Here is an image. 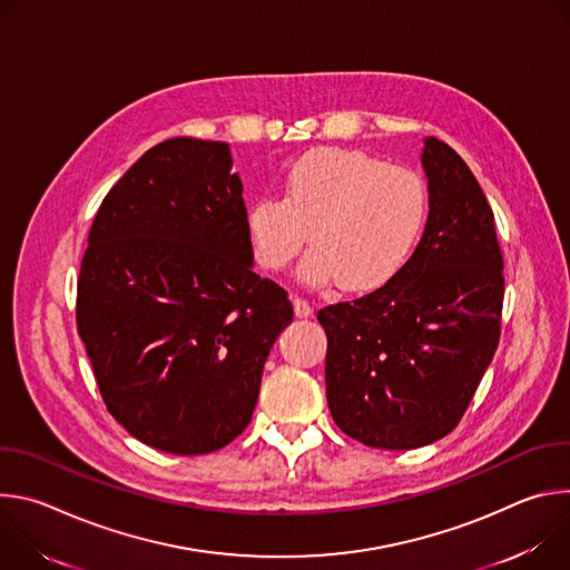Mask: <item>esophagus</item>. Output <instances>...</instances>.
Segmentation results:
<instances>
[{
    "instance_id": "34e87169",
    "label": "esophagus",
    "mask_w": 570,
    "mask_h": 570,
    "mask_svg": "<svg viewBox=\"0 0 570 570\" xmlns=\"http://www.w3.org/2000/svg\"><path fill=\"white\" fill-rule=\"evenodd\" d=\"M293 311L297 317H308L313 313L311 304L304 297H293Z\"/></svg>"
}]
</instances>
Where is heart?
I'll return each instance as SVG.
<instances>
[{"label":"heart","mask_w":570,"mask_h":570,"mask_svg":"<svg viewBox=\"0 0 570 570\" xmlns=\"http://www.w3.org/2000/svg\"><path fill=\"white\" fill-rule=\"evenodd\" d=\"M429 187L420 171L385 165L350 148H315L297 157L284 198H257L246 229L257 264L277 273L299 262L311 286L336 282L343 291H372L411 259L429 218Z\"/></svg>","instance_id":"heart-1"}]
</instances>
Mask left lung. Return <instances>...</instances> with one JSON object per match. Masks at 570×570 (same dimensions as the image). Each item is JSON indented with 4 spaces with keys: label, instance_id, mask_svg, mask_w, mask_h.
<instances>
[{
    "label": "left lung",
    "instance_id": "left-lung-1",
    "mask_svg": "<svg viewBox=\"0 0 570 570\" xmlns=\"http://www.w3.org/2000/svg\"><path fill=\"white\" fill-rule=\"evenodd\" d=\"M429 218L413 257L381 288L324 306L330 411L374 449H420L451 433L501 336L503 255L494 212L464 159L424 139Z\"/></svg>",
    "mask_w": 570,
    "mask_h": 570
}]
</instances>
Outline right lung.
I'll return each mask as SVG.
<instances>
[{"label":"right lung","instance_id":"obj_1","mask_svg":"<svg viewBox=\"0 0 570 570\" xmlns=\"http://www.w3.org/2000/svg\"><path fill=\"white\" fill-rule=\"evenodd\" d=\"M88 243L76 324L110 415L157 451L229 444L293 320L286 291L253 271L229 146L176 137L146 150L104 198Z\"/></svg>","mask_w":570,"mask_h":570}]
</instances>
